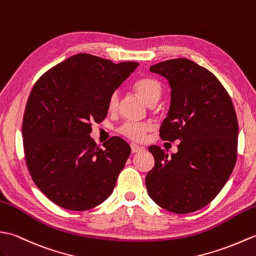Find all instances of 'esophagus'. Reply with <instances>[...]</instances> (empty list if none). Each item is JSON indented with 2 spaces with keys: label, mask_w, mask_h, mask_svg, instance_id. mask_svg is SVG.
Instances as JSON below:
<instances>
[{
  "label": "esophagus",
  "mask_w": 256,
  "mask_h": 256,
  "mask_svg": "<svg viewBox=\"0 0 256 256\" xmlns=\"http://www.w3.org/2000/svg\"><path fill=\"white\" fill-rule=\"evenodd\" d=\"M130 146H132V153H136V152H139L144 149L142 146H139L138 144H130Z\"/></svg>",
  "instance_id": "34e87169"
}]
</instances>
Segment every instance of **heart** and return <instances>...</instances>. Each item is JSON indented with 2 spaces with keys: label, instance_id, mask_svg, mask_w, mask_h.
<instances>
[{
  "label": "heart",
  "instance_id": "1",
  "mask_svg": "<svg viewBox=\"0 0 256 256\" xmlns=\"http://www.w3.org/2000/svg\"><path fill=\"white\" fill-rule=\"evenodd\" d=\"M134 88L139 96L142 98L146 104L153 105L156 104L158 100L160 98L162 93V84L160 81L154 78H141L134 83ZM119 103L118 92H114L108 98V107L110 112H115ZM150 124L146 122H127L118 129L124 137L132 139L134 141H141L146 134L149 132Z\"/></svg>",
  "mask_w": 256,
  "mask_h": 256
}]
</instances>
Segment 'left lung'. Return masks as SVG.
I'll return each mask as SVG.
<instances>
[{
  "label": "left lung",
  "instance_id": "left-lung-1",
  "mask_svg": "<svg viewBox=\"0 0 256 256\" xmlns=\"http://www.w3.org/2000/svg\"><path fill=\"white\" fill-rule=\"evenodd\" d=\"M150 71L168 80L171 105L161 124L162 140H180L168 156L149 146L154 166L146 176L148 194L174 214L205 207L219 194L234 171L239 126L224 85L206 68L185 58L152 66Z\"/></svg>",
  "mask_w": 256,
  "mask_h": 256
}]
</instances>
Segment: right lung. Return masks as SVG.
<instances>
[{"label":"right lung","mask_w":256,"mask_h":256,"mask_svg":"<svg viewBox=\"0 0 256 256\" xmlns=\"http://www.w3.org/2000/svg\"><path fill=\"white\" fill-rule=\"evenodd\" d=\"M78 54L38 78L22 118V144L34 183L62 208L82 212L110 196L130 156L119 137L103 144L90 137L102 122L114 90L138 68Z\"/></svg>","instance_id":"add662e5"}]
</instances>
